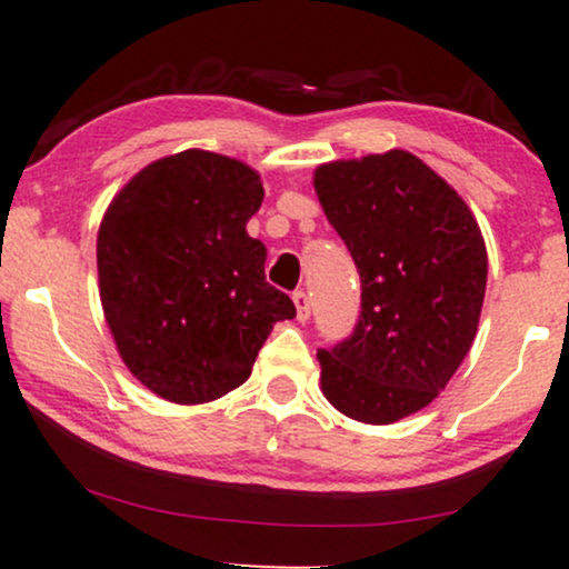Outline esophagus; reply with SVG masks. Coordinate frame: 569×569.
<instances>
[{"label":"esophagus","instance_id":"esophagus-1","mask_svg":"<svg viewBox=\"0 0 569 569\" xmlns=\"http://www.w3.org/2000/svg\"><path fill=\"white\" fill-rule=\"evenodd\" d=\"M292 300H295V308H298V321L306 323L308 318H310V300H308V295L302 292V290H298V292L292 295Z\"/></svg>","mask_w":569,"mask_h":569}]
</instances>
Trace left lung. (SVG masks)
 I'll return each mask as SVG.
<instances>
[{
    "label": "left lung",
    "instance_id": "left-lung-1",
    "mask_svg": "<svg viewBox=\"0 0 569 569\" xmlns=\"http://www.w3.org/2000/svg\"><path fill=\"white\" fill-rule=\"evenodd\" d=\"M326 220L352 253L362 313L321 349V391L365 425H393L438 399L479 329L487 246L458 191L407 150L316 168Z\"/></svg>",
    "mask_w": 569,
    "mask_h": 569
}]
</instances>
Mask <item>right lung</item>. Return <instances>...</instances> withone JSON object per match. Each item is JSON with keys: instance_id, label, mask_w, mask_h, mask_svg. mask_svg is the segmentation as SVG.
<instances>
[{"instance_id": "1", "label": "right lung", "mask_w": 569, "mask_h": 569, "mask_svg": "<svg viewBox=\"0 0 569 569\" xmlns=\"http://www.w3.org/2000/svg\"><path fill=\"white\" fill-rule=\"evenodd\" d=\"M261 176L228 154L183 150L139 170L98 230V290L123 365L173 403H207L251 376L277 321L295 318L246 232Z\"/></svg>"}]
</instances>
